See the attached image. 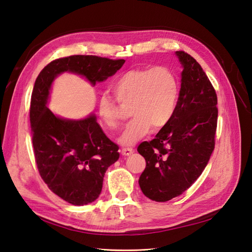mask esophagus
Here are the masks:
<instances>
[{
  "label": "esophagus",
  "mask_w": 252,
  "mask_h": 252,
  "mask_svg": "<svg viewBox=\"0 0 252 252\" xmlns=\"http://www.w3.org/2000/svg\"><path fill=\"white\" fill-rule=\"evenodd\" d=\"M132 153H133V149L131 147H124L123 149H122V155H124V156H129Z\"/></svg>",
  "instance_id": "obj_1"
}]
</instances>
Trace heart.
I'll return each instance as SVG.
<instances>
[{
    "label": "heart",
    "mask_w": 252,
    "mask_h": 252,
    "mask_svg": "<svg viewBox=\"0 0 252 252\" xmlns=\"http://www.w3.org/2000/svg\"><path fill=\"white\" fill-rule=\"evenodd\" d=\"M112 91L123 104H130L129 122L121 137L124 144H132L151 127L158 130L173 119L179 97V84L176 74L167 66L135 67L114 80ZM98 118L106 128L115 130L121 118L117 104L106 95L98 99Z\"/></svg>",
    "instance_id": "b5f03b06"
}]
</instances>
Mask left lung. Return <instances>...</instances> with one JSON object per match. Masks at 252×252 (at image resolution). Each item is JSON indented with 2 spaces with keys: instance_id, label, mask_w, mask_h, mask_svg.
<instances>
[{
  "instance_id": "8db88e82",
  "label": "left lung",
  "mask_w": 252,
  "mask_h": 252,
  "mask_svg": "<svg viewBox=\"0 0 252 252\" xmlns=\"http://www.w3.org/2000/svg\"><path fill=\"white\" fill-rule=\"evenodd\" d=\"M183 66L178 104L173 119L138 152L146 167L139 185L149 199L164 202L181 195L207 166L215 147L217 95L201 65L177 51Z\"/></svg>"
}]
</instances>
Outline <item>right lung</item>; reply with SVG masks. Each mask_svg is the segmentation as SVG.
Returning <instances> with one entry per match:
<instances>
[{
    "label": "right lung",
    "instance_id": "right-lung-1",
    "mask_svg": "<svg viewBox=\"0 0 252 252\" xmlns=\"http://www.w3.org/2000/svg\"><path fill=\"white\" fill-rule=\"evenodd\" d=\"M124 63V59L72 55L51 61L35 81L30 119L38 171L53 193L74 206L88 205L99 196L106 171L120 158L119 146L101 130L95 115L80 121L56 117L46 107L51 85L65 71L95 85L112 76Z\"/></svg>",
    "mask_w": 252,
    "mask_h": 252
}]
</instances>
